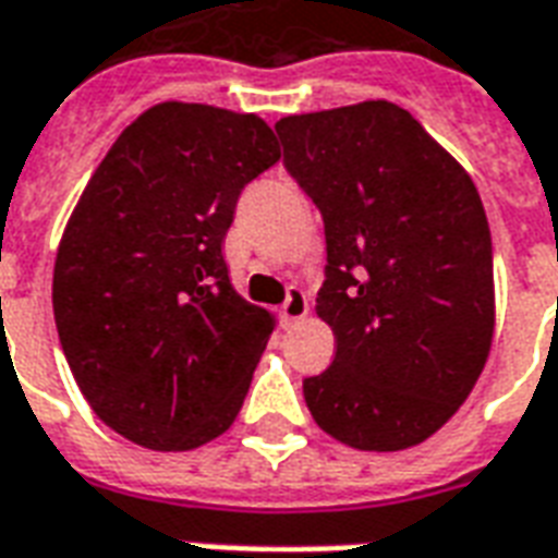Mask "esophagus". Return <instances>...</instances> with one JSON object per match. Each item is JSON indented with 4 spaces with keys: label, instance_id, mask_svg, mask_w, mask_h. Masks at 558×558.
Masks as SVG:
<instances>
[{
    "label": "esophagus",
    "instance_id": "obj_1",
    "mask_svg": "<svg viewBox=\"0 0 558 558\" xmlns=\"http://www.w3.org/2000/svg\"><path fill=\"white\" fill-rule=\"evenodd\" d=\"M304 316H307V295L299 287H290L287 299L280 304V319L283 323H295V319H304Z\"/></svg>",
    "mask_w": 558,
    "mask_h": 558
}]
</instances>
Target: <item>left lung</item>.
<instances>
[{"label":"left lung","mask_w":558,"mask_h":558,"mask_svg":"<svg viewBox=\"0 0 558 558\" xmlns=\"http://www.w3.org/2000/svg\"><path fill=\"white\" fill-rule=\"evenodd\" d=\"M275 131L326 223L316 314L338 352L304 379V403L362 451L424 442L490 352L493 242L478 191L398 104L287 116Z\"/></svg>","instance_id":"1"}]
</instances>
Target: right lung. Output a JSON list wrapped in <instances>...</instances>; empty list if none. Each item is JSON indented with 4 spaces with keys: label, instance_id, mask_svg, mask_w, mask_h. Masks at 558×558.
I'll return each instance as SVG.
<instances>
[{
    "label": "right lung",
    "instance_id": "1",
    "mask_svg": "<svg viewBox=\"0 0 558 558\" xmlns=\"http://www.w3.org/2000/svg\"><path fill=\"white\" fill-rule=\"evenodd\" d=\"M278 158L259 116L167 101L92 172L56 254L53 316L83 398L131 442L191 451L242 410L275 319L232 290L223 239Z\"/></svg>",
    "mask_w": 558,
    "mask_h": 558
}]
</instances>
